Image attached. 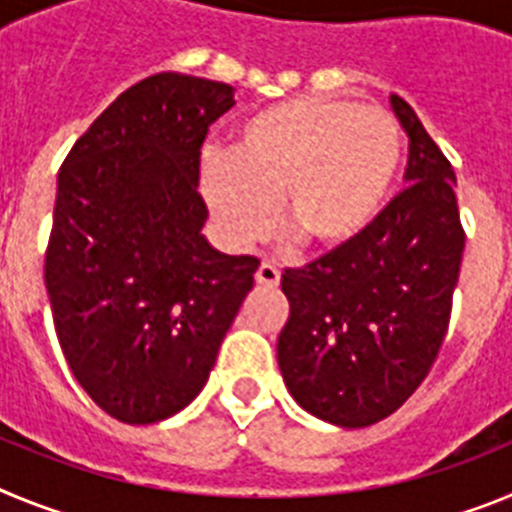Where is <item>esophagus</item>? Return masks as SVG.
Returning <instances> with one entry per match:
<instances>
[{"mask_svg": "<svg viewBox=\"0 0 512 512\" xmlns=\"http://www.w3.org/2000/svg\"><path fill=\"white\" fill-rule=\"evenodd\" d=\"M256 282L261 284V287H279V282H282V271H279L277 264H271V261H264V264L259 266V271H256Z\"/></svg>", "mask_w": 512, "mask_h": 512, "instance_id": "34e87169", "label": "esophagus"}]
</instances>
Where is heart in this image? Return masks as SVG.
Instances as JSON below:
<instances>
[{
	"instance_id": "obj_1",
	"label": "heart",
	"mask_w": 512,
	"mask_h": 512,
	"mask_svg": "<svg viewBox=\"0 0 512 512\" xmlns=\"http://www.w3.org/2000/svg\"><path fill=\"white\" fill-rule=\"evenodd\" d=\"M402 166V133L377 107L305 97L253 112L228 158H207L202 192L230 243L269 230L279 197L284 233L315 253H338L374 228Z\"/></svg>"
}]
</instances>
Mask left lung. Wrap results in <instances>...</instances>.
Listing matches in <instances>:
<instances>
[{"mask_svg": "<svg viewBox=\"0 0 512 512\" xmlns=\"http://www.w3.org/2000/svg\"><path fill=\"white\" fill-rule=\"evenodd\" d=\"M390 102L410 138V187L359 243L282 274L284 384L300 408L341 428L379 423L428 377L467 238L449 158L405 99Z\"/></svg>", "mask_w": 512, "mask_h": 512, "instance_id": "1", "label": "left lung"}]
</instances>
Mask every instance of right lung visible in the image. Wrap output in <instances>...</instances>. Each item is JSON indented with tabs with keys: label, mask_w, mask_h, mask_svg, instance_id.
Instances as JSON below:
<instances>
[{
	"label": "right lung",
	"mask_w": 512,
	"mask_h": 512,
	"mask_svg": "<svg viewBox=\"0 0 512 512\" xmlns=\"http://www.w3.org/2000/svg\"><path fill=\"white\" fill-rule=\"evenodd\" d=\"M233 87L138 81L58 171L45 287L76 382L112 418L166 420L200 395L259 259L207 243L200 156Z\"/></svg>",
	"instance_id": "obj_1"
}]
</instances>
